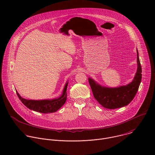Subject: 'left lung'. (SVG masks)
Segmentation results:
<instances>
[{"instance_id": "left-lung-1", "label": "left lung", "mask_w": 155, "mask_h": 155, "mask_svg": "<svg viewBox=\"0 0 155 155\" xmlns=\"http://www.w3.org/2000/svg\"><path fill=\"white\" fill-rule=\"evenodd\" d=\"M137 70L134 80L126 86L110 88L102 87L91 78L88 79L93 96L104 107L115 109L128 105L134 98L142 80V68L137 50Z\"/></svg>"}]
</instances>
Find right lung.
<instances>
[{
    "label": "right lung",
    "instance_id": "add662e5",
    "mask_svg": "<svg viewBox=\"0 0 155 155\" xmlns=\"http://www.w3.org/2000/svg\"><path fill=\"white\" fill-rule=\"evenodd\" d=\"M68 83H66L62 96L58 98L52 100H41V101H34V100H27L22 97L16 91L17 96L26 107L30 110H34L35 112L48 114L53 113L56 112L65 102L67 99V87Z\"/></svg>",
    "mask_w": 155,
    "mask_h": 155
}]
</instances>
